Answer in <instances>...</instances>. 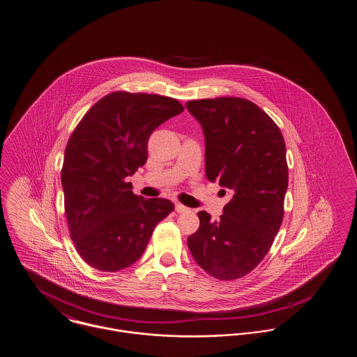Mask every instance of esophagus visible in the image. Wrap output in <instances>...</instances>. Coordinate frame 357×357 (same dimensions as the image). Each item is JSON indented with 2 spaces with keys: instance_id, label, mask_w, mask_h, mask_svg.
I'll return each mask as SVG.
<instances>
[{
  "instance_id": "1",
  "label": "esophagus",
  "mask_w": 357,
  "mask_h": 357,
  "mask_svg": "<svg viewBox=\"0 0 357 357\" xmlns=\"http://www.w3.org/2000/svg\"><path fill=\"white\" fill-rule=\"evenodd\" d=\"M188 210H190V208L186 207V206H183V204H175V211H176V213H179V214H182V213H187Z\"/></svg>"
}]
</instances>
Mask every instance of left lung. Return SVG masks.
<instances>
[{
    "label": "left lung",
    "mask_w": 357,
    "mask_h": 357,
    "mask_svg": "<svg viewBox=\"0 0 357 357\" xmlns=\"http://www.w3.org/2000/svg\"><path fill=\"white\" fill-rule=\"evenodd\" d=\"M186 107L204 130L207 179L233 194L220 221L198 213L199 229L187 245L204 272L237 280L265 258L282 223L288 188L285 140L272 118L250 100L201 99Z\"/></svg>",
    "instance_id": "1"
}]
</instances>
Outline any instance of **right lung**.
<instances>
[{
	"label": "right lung",
	"instance_id": "obj_1",
	"mask_svg": "<svg viewBox=\"0 0 357 357\" xmlns=\"http://www.w3.org/2000/svg\"><path fill=\"white\" fill-rule=\"evenodd\" d=\"M183 111L172 98L116 91L76 126L61 185L69 236L89 266L118 272L135 264L155 226L174 210L169 199L135 195L127 178L144 166L153 130Z\"/></svg>",
	"mask_w": 357,
	"mask_h": 357
}]
</instances>
